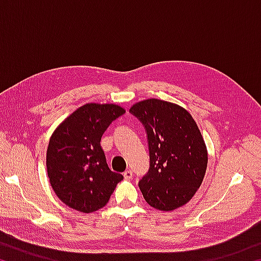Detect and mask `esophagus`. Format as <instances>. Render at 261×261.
I'll list each match as a JSON object with an SVG mask.
<instances>
[{
  "label": "esophagus",
  "mask_w": 261,
  "mask_h": 261,
  "mask_svg": "<svg viewBox=\"0 0 261 261\" xmlns=\"http://www.w3.org/2000/svg\"><path fill=\"white\" fill-rule=\"evenodd\" d=\"M123 175H124L125 179H131L132 177H134V173H132L131 170H125L124 174H123Z\"/></svg>",
  "instance_id": "esophagus-1"
}]
</instances>
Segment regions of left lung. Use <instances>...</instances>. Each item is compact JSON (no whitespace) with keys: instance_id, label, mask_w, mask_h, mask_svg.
Listing matches in <instances>:
<instances>
[{"instance_id":"8db88e82","label":"left lung","mask_w":261,"mask_h":261,"mask_svg":"<svg viewBox=\"0 0 261 261\" xmlns=\"http://www.w3.org/2000/svg\"><path fill=\"white\" fill-rule=\"evenodd\" d=\"M147 132L149 170L139 182L145 200L159 211H174L191 200L205 177L208 153L187 109L159 99L130 108Z\"/></svg>"}]
</instances>
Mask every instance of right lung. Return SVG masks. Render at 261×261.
<instances>
[{"mask_svg": "<svg viewBox=\"0 0 261 261\" xmlns=\"http://www.w3.org/2000/svg\"><path fill=\"white\" fill-rule=\"evenodd\" d=\"M124 113L115 103H86L53 132L46 155L48 178L70 208L82 213L102 208L123 179L109 169L100 140L110 123Z\"/></svg>", "mask_w": 261, "mask_h": 261, "instance_id": "1", "label": "right lung"}]
</instances>
